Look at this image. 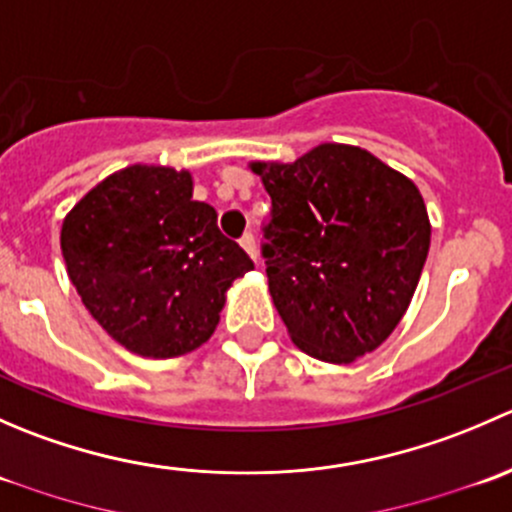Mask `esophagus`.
Listing matches in <instances>:
<instances>
[{"mask_svg":"<svg viewBox=\"0 0 512 512\" xmlns=\"http://www.w3.org/2000/svg\"><path fill=\"white\" fill-rule=\"evenodd\" d=\"M240 245H242V250L252 257V260H257V245H255V235H252V232H245V235L240 237Z\"/></svg>","mask_w":512,"mask_h":512,"instance_id":"34e87169","label":"esophagus"}]
</instances>
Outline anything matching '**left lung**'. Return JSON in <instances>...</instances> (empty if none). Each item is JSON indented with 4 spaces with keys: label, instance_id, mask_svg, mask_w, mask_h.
Masks as SVG:
<instances>
[{
    "label": "left lung",
    "instance_id": "left-lung-1",
    "mask_svg": "<svg viewBox=\"0 0 512 512\" xmlns=\"http://www.w3.org/2000/svg\"><path fill=\"white\" fill-rule=\"evenodd\" d=\"M250 168L272 198L262 255L289 339L327 364L374 352L409 309L431 245L414 180L347 143Z\"/></svg>",
    "mask_w": 512,
    "mask_h": 512
}]
</instances>
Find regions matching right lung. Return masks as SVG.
I'll return each instance as SVG.
<instances>
[{
	"instance_id": "add662e5",
	"label": "right lung",
	"mask_w": 512,
	"mask_h": 512,
	"mask_svg": "<svg viewBox=\"0 0 512 512\" xmlns=\"http://www.w3.org/2000/svg\"><path fill=\"white\" fill-rule=\"evenodd\" d=\"M81 302L121 347L173 359L213 337L225 294L252 260L193 200V175L136 163L91 188L61 225Z\"/></svg>"
}]
</instances>
